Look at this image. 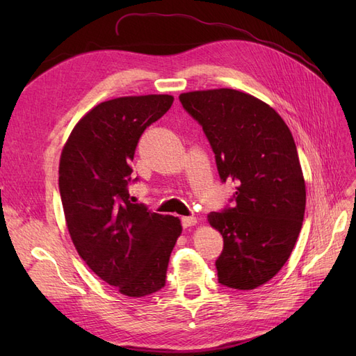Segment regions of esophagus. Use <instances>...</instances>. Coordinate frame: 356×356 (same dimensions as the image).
<instances>
[{"label":"esophagus","instance_id":"1","mask_svg":"<svg viewBox=\"0 0 356 356\" xmlns=\"http://www.w3.org/2000/svg\"><path fill=\"white\" fill-rule=\"evenodd\" d=\"M182 227L184 229H188V227H191V225H196V222H197V218L196 217H182Z\"/></svg>","mask_w":356,"mask_h":356}]
</instances>
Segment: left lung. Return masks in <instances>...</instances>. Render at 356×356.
Listing matches in <instances>:
<instances>
[{"instance_id":"obj_1","label":"left lung","mask_w":356,"mask_h":356,"mask_svg":"<svg viewBox=\"0 0 356 356\" xmlns=\"http://www.w3.org/2000/svg\"><path fill=\"white\" fill-rule=\"evenodd\" d=\"M202 124L222 182L236 184L234 208L211 212L222 234L218 282L254 289L281 270L303 225L306 184L294 138L270 105L234 89L179 95Z\"/></svg>"}]
</instances>
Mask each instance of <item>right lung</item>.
<instances>
[{
    "label": "right lung",
    "mask_w": 356,
    "mask_h": 356,
    "mask_svg": "<svg viewBox=\"0 0 356 356\" xmlns=\"http://www.w3.org/2000/svg\"><path fill=\"white\" fill-rule=\"evenodd\" d=\"M174 102L170 95L101 102L74 126L59 161V191L71 241L102 281L127 297L165 286L178 217L132 203L131 161L145 129Z\"/></svg>",
    "instance_id": "right-lung-1"
}]
</instances>
